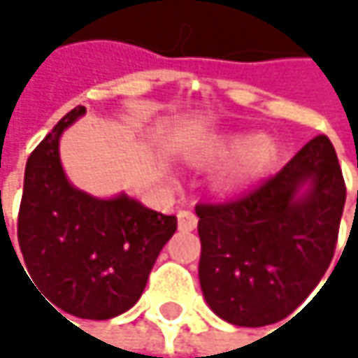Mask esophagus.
<instances>
[{"label": "esophagus", "instance_id": "obj_1", "mask_svg": "<svg viewBox=\"0 0 358 358\" xmlns=\"http://www.w3.org/2000/svg\"><path fill=\"white\" fill-rule=\"evenodd\" d=\"M196 215L192 213V211H188V209H180L178 211V228L182 232H190V230H194L196 228Z\"/></svg>", "mask_w": 358, "mask_h": 358}]
</instances>
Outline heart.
<instances>
[{"mask_svg": "<svg viewBox=\"0 0 358 358\" xmlns=\"http://www.w3.org/2000/svg\"><path fill=\"white\" fill-rule=\"evenodd\" d=\"M275 143L265 136L228 134L188 151L186 159L194 166H213L232 159L213 180L220 194H236L250 186L275 159Z\"/></svg>", "mask_w": 358, "mask_h": 358, "instance_id": "heart-1", "label": "heart"}]
</instances>
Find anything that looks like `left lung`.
<instances>
[{
    "instance_id": "left-lung-1",
    "label": "left lung",
    "mask_w": 358,
    "mask_h": 358,
    "mask_svg": "<svg viewBox=\"0 0 358 358\" xmlns=\"http://www.w3.org/2000/svg\"><path fill=\"white\" fill-rule=\"evenodd\" d=\"M346 184L327 136L230 203H199L201 290L224 322L261 327L296 311L327 271Z\"/></svg>"
}]
</instances>
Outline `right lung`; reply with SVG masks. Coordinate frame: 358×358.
Segmentation results:
<instances>
[{"instance_id": "obj_1", "label": "right lung", "mask_w": 358, "mask_h": 358, "mask_svg": "<svg viewBox=\"0 0 358 358\" xmlns=\"http://www.w3.org/2000/svg\"><path fill=\"white\" fill-rule=\"evenodd\" d=\"M85 111L83 106L68 111L27 162L18 213L20 265L59 315L111 320L141 299L178 222L128 194L97 199L68 182L59 136Z\"/></svg>"}]
</instances>
